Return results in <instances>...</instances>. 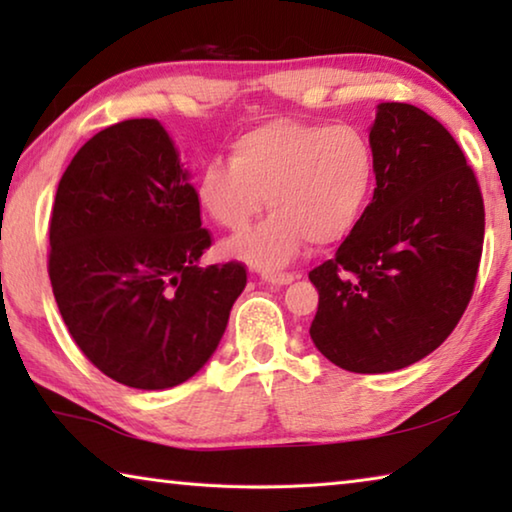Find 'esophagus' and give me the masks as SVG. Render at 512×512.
Returning a JSON list of instances; mask_svg holds the SVG:
<instances>
[{
    "mask_svg": "<svg viewBox=\"0 0 512 512\" xmlns=\"http://www.w3.org/2000/svg\"><path fill=\"white\" fill-rule=\"evenodd\" d=\"M262 280L268 284H275V287H284V284H291L296 280V275L293 273H271V271H264L262 273Z\"/></svg>",
    "mask_w": 512,
    "mask_h": 512,
    "instance_id": "esophagus-1",
    "label": "esophagus"
}]
</instances>
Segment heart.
Here are the masks:
<instances>
[{"instance_id":"b5f03b06","label":"heart","mask_w":512,"mask_h":512,"mask_svg":"<svg viewBox=\"0 0 512 512\" xmlns=\"http://www.w3.org/2000/svg\"><path fill=\"white\" fill-rule=\"evenodd\" d=\"M375 183V151L359 128L275 119L239 135L228 164L207 162L196 178V203L219 228L241 232L271 214L228 253L259 268L291 262L300 248L341 241L359 221Z\"/></svg>"}]
</instances>
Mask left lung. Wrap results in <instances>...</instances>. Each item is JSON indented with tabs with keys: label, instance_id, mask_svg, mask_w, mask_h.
Segmentation results:
<instances>
[{
	"label": "left lung",
	"instance_id": "left-lung-1",
	"mask_svg": "<svg viewBox=\"0 0 512 512\" xmlns=\"http://www.w3.org/2000/svg\"><path fill=\"white\" fill-rule=\"evenodd\" d=\"M375 194L318 289L311 341L336 366L393 372L454 332L474 293L485 210L474 171L447 128L409 103H381L370 128Z\"/></svg>",
	"mask_w": 512,
	"mask_h": 512
}]
</instances>
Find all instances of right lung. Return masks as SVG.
<instances>
[{
  "label": "right lung",
  "instance_id": "add662e5",
  "mask_svg": "<svg viewBox=\"0 0 512 512\" xmlns=\"http://www.w3.org/2000/svg\"><path fill=\"white\" fill-rule=\"evenodd\" d=\"M49 280L74 343L119 384L164 391L194 377L246 287V266H201L212 246L178 151L155 119L85 142L58 183Z\"/></svg>",
  "mask_w": 512,
  "mask_h": 512
}]
</instances>
